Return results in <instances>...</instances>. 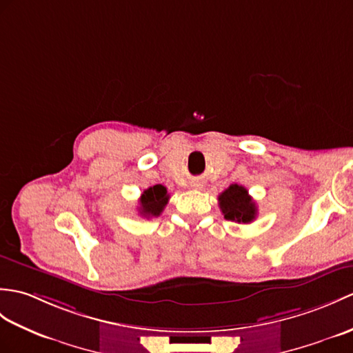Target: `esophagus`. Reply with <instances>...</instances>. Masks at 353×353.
<instances>
[{"label":"esophagus","instance_id":"esophagus-1","mask_svg":"<svg viewBox=\"0 0 353 353\" xmlns=\"http://www.w3.org/2000/svg\"><path fill=\"white\" fill-rule=\"evenodd\" d=\"M191 186L194 188V190H203V183L201 182H194Z\"/></svg>","mask_w":353,"mask_h":353}]
</instances>
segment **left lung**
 <instances>
[{"label":"left lung","mask_w":353,"mask_h":353,"mask_svg":"<svg viewBox=\"0 0 353 353\" xmlns=\"http://www.w3.org/2000/svg\"><path fill=\"white\" fill-rule=\"evenodd\" d=\"M218 201L221 212L228 221L248 224L256 219L257 206L248 194L247 188L237 183L230 185L224 192L219 194Z\"/></svg>","instance_id":"obj_1"}]
</instances>
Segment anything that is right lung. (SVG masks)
Segmentation results:
<instances>
[{"label": "right lung", "mask_w": 353, "mask_h": 353, "mask_svg": "<svg viewBox=\"0 0 353 353\" xmlns=\"http://www.w3.org/2000/svg\"><path fill=\"white\" fill-rule=\"evenodd\" d=\"M170 195L167 192V188L163 185H154L147 188V190L139 196V215L144 218L159 216L162 214L163 208L167 206Z\"/></svg>", "instance_id": "right-lung-1"}]
</instances>
